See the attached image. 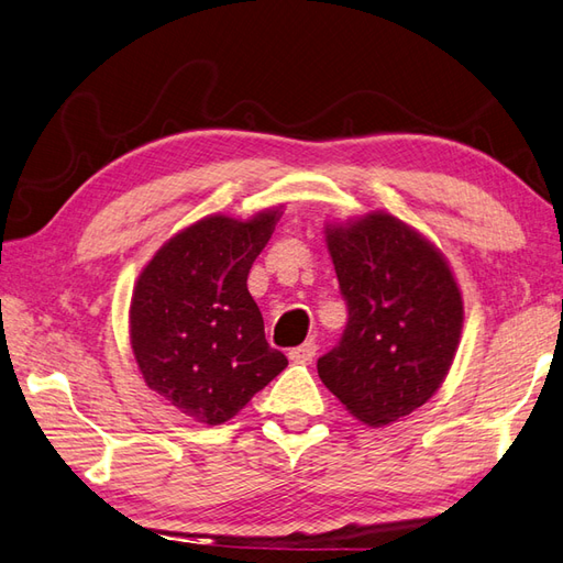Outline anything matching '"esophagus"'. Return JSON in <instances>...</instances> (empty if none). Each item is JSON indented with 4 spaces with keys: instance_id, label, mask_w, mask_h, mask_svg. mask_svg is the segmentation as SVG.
Instances as JSON below:
<instances>
[{
    "instance_id": "obj_1",
    "label": "esophagus",
    "mask_w": 563,
    "mask_h": 563,
    "mask_svg": "<svg viewBox=\"0 0 563 563\" xmlns=\"http://www.w3.org/2000/svg\"><path fill=\"white\" fill-rule=\"evenodd\" d=\"M316 352H318V344H316L313 340H308V342H303L301 346L291 349L289 358L294 361V364H308V361H313Z\"/></svg>"
}]
</instances>
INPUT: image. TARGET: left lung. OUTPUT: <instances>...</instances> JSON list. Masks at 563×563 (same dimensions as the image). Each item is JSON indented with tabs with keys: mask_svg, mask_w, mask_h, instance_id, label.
<instances>
[{
	"mask_svg": "<svg viewBox=\"0 0 563 563\" xmlns=\"http://www.w3.org/2000/svg\"><path fill=\"white\" fill-rule=\"evenodd\" d=\"M324 241L349 320L318 376L358 421L385 427L439 390L457 352L462 296L443 253L376 211L330 223Z\"/></svg>",
	"mask_w": 563,
	"mask_h": 563,
	"instance_id": "left-lung-1",
	"label": "left lung"
}]
</instances>
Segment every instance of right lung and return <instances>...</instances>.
Segmentation results:
<instances>
[{"instance_id":"1","label":"right lung","mask_w":563,"mask_h":563,"mask_svg":"<svg viewBox=\"0 0 563 563\" xmlns=\"http://www.w3.org/2000/svg\"><path fill=\"white\" fill-rule=\"evenodd\" d=\"M279 209L207 217L161 245L136 279L130 342L144 383L199 423L229 421L286 368L265 340L247 274Z\"/></svg>"}]
</instances>
